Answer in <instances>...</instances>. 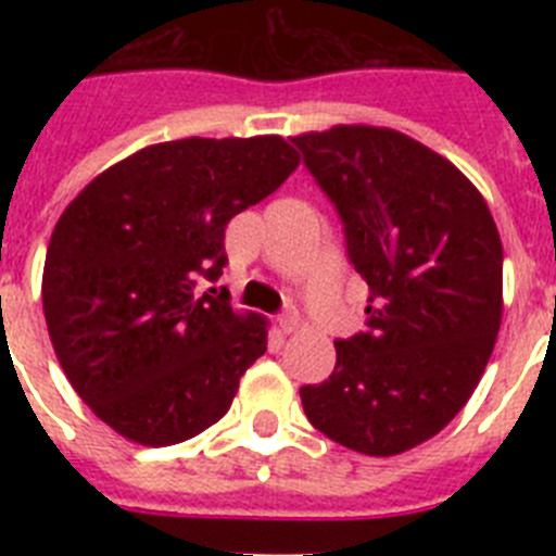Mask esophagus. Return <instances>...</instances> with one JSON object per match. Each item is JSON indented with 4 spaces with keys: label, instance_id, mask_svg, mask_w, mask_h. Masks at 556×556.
Returning a JSON list of instances; mask_svg holds the SVG:
<instances>
[{
    "label": "esophagus",
    "instance_id": "1",
    "mask_svg": "<svg viewBox=\"0 0 556 556\" xmlns=\"http://www.w3.org/2000/svg\"><path fill=\"white\" fill-rule=\"evenodd\" d=\"M278 328H281L283 333H292L294 328H298V312H294V308H287V312L278 314Z\"/></svg>",
    "mask_w": 556,
    "mask_h": 556
}]
</instances>
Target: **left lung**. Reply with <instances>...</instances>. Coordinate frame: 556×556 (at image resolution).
<instances>
[{"instance_id":"1","label":"left lung","mask_w":556,"mask_h":556,"mask_svg":"<svg viewBox=\"0 0 556 556\" xmlns=\"http://www.w3.org/2000/svg\"><path fill=\"white\" fill-rule=\"evenodd\" d=\"M292 144L337 208L348 258L367 281L365 331L337 339L303 412L367 456L426 443L468 404L501 326L498 228L451 161L390 127L339 125Z\"/></svg>"}]
</instances>
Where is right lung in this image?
I'll return each mask as SVG.
<instances>
[{"instance_id": "obj_1", "label": "right lung", "mask_w": 556, "mask_h": 556, "mask_svg": "<svg viewBox=\"0 0 556 556\" xmlns=\"http://www.w3.org/2000/svg\"><path fill=\"white\" fill-rule=\"evenodd\" d=\"M298 161L281 136L164 141L66 205L47 248L43 317L63 372L102 424L159 448L230 409L267 351V323L198 283L228 264L225 225Z\"/></svg>"}]
</instances>
